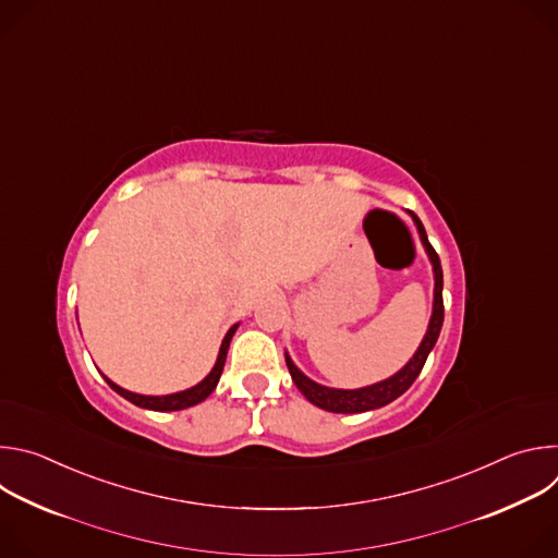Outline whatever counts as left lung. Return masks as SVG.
<instances>
[{"instance_id":"obj_1","label":"left lung","mask_w":558,"mask_h":558,"mask_svg":"<svg viewBox=\"0 0 558 558\" xmlns=\"http://www.w3.org/2000/svg\"><path fill=\"white\" fill-rule=\"evenodd\" d=\"M415 225H417V231H420V238L422 243L426 247V254L433 263V274H435V302H433V315H430V325H428V331L420 344V349L415 351L413 360L402 368L397 371L395 375H390L388 379L384 381H377V384H371V386H364V388H355V390H344V388H329V386H323L317 384L313 379H308L293 362L291 357L284 353V360H287V368L291 373V379L293 384L300 388V392L306 397V400L317 407V409H325L329 413H364V411H373V409H379V407H386L390 404L392 400H397L402 392H407L411 388V384L417 379V375L422 373L424 364H426V357L428 353L433 351L437 338H439V331H441V325H444V298H441V289H444V274H441V263H439V256L437 252L433 250V245L428 243V235H426V229L422 225V220L411 214Z\"/></svg>"}]
</instances>
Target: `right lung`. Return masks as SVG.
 Returning a JSON list of instances; mask_svg holds the SVG:
<instances>
[{"label": "right lung", "instance_id": "right-lung-1", "mask_svg": "<svg viewBox=\"0 0 558 558\" xmlns=\"http://www.w3.org/2000/svg\"><path fill=\"white\" fill-rule=\"evenodd\" d=\"M235 327H238V325H233V327L227 331V336H225V340H222V344H220L218 360H216L211 373H209L203 381H198L196 386H192V388H187V390L172 392V395H138V392H130V390L117 386V384H114L112 379H108L106 375H104V377H106V381L110 384L112 390H117L121 397H125L128 402H132L134 407H141V409H149V411H183V409L196 407V404H201L203 400H207V397L214 392L218 379H220V373H222V366H225V360H227V349H229V342H231V338H233V333H235Z\"/></svg>", "mask_w": 558, "mask_h": 558}]
</instances>
